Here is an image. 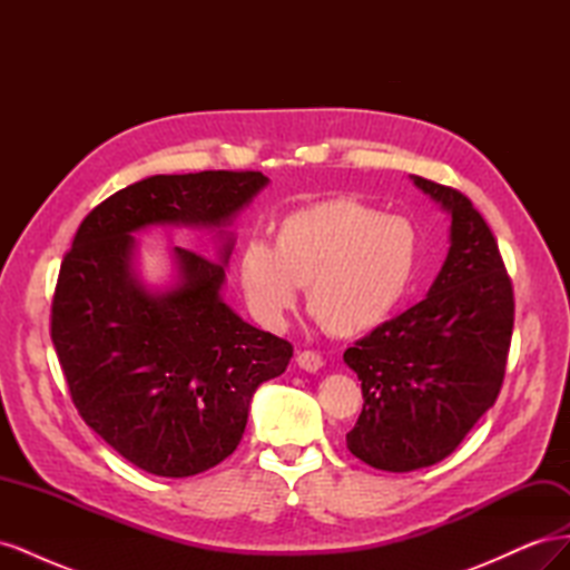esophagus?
Returning a JSON list of instances; mask_svg holds the SVG:
<instances>
[{
	"instance_id": "1",
	"label": "esophagus",
	"mask_w": 570,
	"mask_h": 570,
	"mask_svg": "<svg viewBox=\"0 0 570 570\" xmlns=\"http://www.w3.org/2000/svg\"><path fill=\"white\" fill-rule=\"evenodd\" d=\"M297 364L299 368L308 371V373H316L321 366H323V358L318 352H312V350H304L297 354Z\"/></svg>"
}]
</instances>
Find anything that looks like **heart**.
<instances>
[{
  "instance_id": "heart-1",
  "label": "heart",
  "mask_w": 570,
  "mask_h": 570,
  "mask_svg": "<svg viewBox=\"0 0 570 570\" xmlns=\"http://www.w3.org/2000/svg\"><path fill=\"white\" fill-rule=\"evenodd\" d=\"M419 262V235L400 216L356 199L318 202L287 214L273 247L252 239L237 256V278L252 312L283 325L306 287V308L327 333L375 331L402 304Z\"/></svg>"
}]
</instances>
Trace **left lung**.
Here are the masks:
<instances>
[{"instance_id": "left-lung-1", "label": "left lung", "mask_w": 570, "mask_h": 570, "mask_svg": "<svg viewBox=\"0 0 570 570\" xmlns=\"http://www.w3.org/2000/svg\"><path fill=\"white\" fill-rule=\"evenodd\" d=\"M411 180L452 216L450 254L423 302L344 352L364 394L347 450L390 473L456 450L497 402L513 333V287L485 218L459 189Z\"/></svg>"}]
</instances>
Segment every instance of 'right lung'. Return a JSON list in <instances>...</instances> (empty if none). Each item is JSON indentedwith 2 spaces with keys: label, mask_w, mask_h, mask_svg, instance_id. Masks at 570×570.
I'll return each mask as SVG.
<instances>
[{
  "label": "right lung",
  "mask_w": 570,
  "mask_h": 570,
  "mask_svg": "<svg viewBox=\"0 0 570 570\" xmlns=\"http://www.w3.org/2000/svg\"><path fill=\"white\" fill-rule=\"evenodd\" d=\"M266 185L258 170L145 178L95 206L61 262L51 342L68 392L82 421L151 475L187 478L228 459L256 387L285 373L292 344L220 299L233 237L220 262L174 247L178 283L149 292L132 268V235L223 228Z\"/></svg>",
  "instance_id": "obj_1"
}]
</instances>
